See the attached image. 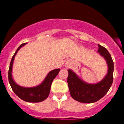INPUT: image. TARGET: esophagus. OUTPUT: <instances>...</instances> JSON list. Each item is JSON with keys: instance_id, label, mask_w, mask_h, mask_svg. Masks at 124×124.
Listing matches in <instances>:
<instances>
[{"instance_id": "esophagus-1", "label": "esophagus", "mask_w": 124, "mask_h": 124, "mask_svg": "<svg viewBox=\"0 0 124 124\" xmlns=\"http://www.w3.org/2000/svg\"><path fill=\"white\" fill-rule=\"evenodd\" d=\"M65 65H66V67H67V68H69V66H70V63H69V62H67Z\"/></svg>"}]
</instances>
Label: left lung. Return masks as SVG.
Wrapping results in <instances>:
<instances>
[{
    "instance_id": "obj_1",
    "label": "left lung",
    "mask_w": 124,
    "mask_h": 124,
    "mask_svg": "<svg viewBox=\"0 0 124 124\" xmlns=\"http://www.w3.org/2000/svg\"><path fill=\"white\" fill-rule=\"evenodd\" d=\"M98 52L107 61L108 66L107 75L103 80L96 85H90L81 80L76 75L69 69L68 83L70 96L78 101L92 103L97 101L108 92L113 82L114 62L110 54L106 48L98 45Z\"/></svg>"
}]
</instances>
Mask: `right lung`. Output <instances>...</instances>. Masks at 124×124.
<instances>
[{
	"mask_svg": "<svg viewBox=\"0 0 124 124\" xmlns=\"http://www.w3.org/2000/svg\"><path fill=\"white\" fill-rule=\"evenodd\" d=\"M25 44L26 43H23L20 45L13 56L10 63L8 72V82L14 93L21 100L27 102H30V103H38V102L44 101L49 96L51 84L55 77L57 76L59 73V69L51 71L46 76L44 82L38 86L35 87L26 88L17 85L13 80L12 76L13 62L15 55H16L17 51Z\"/></svg>",
	"mask_w": 124,
	"mask_h": 124,
	"instance_id": "right-lung-1",
	"label": "right lung"
}]
</instances>
